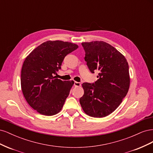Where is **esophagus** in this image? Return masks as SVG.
Listing matches in <instances>:
<instances>
[{
  "label": "esophagus",
  "mask_w": 153,
  "mask_h": 153,
  "mask_svg": "<svg viewBox=\"0 0 153 153\" xmlns=\"http://www.w3.org/2000/svg\"><path fill=\"white\" fill-rule=\"evenodd\" d=\"M74 86H75V87H80V86H81V84H80V82H74Z\"/></svg>",
  "instance_id": "esophagus-1"
}]
</instances>
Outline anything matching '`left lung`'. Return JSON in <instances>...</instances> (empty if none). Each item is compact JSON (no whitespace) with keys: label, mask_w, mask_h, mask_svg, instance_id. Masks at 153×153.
Instances as JSON below:
<instances>
[{"label":"left lung","mask_w":153,"mask_h":153,"mask_svg":"<svg viewBox=\"0 0 153 153\" xmlns=\"http://www.w3.org/2000/svg\"><path fill=\"white\" fill-rule=\"evenodd\" d=\"M82 45L89 70L100 73L94 83L82 84L84 94L80 103L91 117L107 116L118 107L128 92L130 78L128 62L122 53L104 41L84 42Z\"/></svg>","instance_id":"obj_1"}]
</instances>
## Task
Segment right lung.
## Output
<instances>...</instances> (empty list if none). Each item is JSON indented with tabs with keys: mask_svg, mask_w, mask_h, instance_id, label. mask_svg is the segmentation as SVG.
<instances>
[{
	"mask_svg": "<svg viewBox=\"0 0 153 153\" xmlns=\"http://www.w3.org/2000/svg\"><path fill=\"white\" fill-rule=\"evenodd\" d=\"M78 46L62 41H48L27 56L21 71L23 94L31 107L45 115H53L61 110L74 84L53 76L61 69L63 60Z\"/></svg>",
	"mask_w": 153,
	"mask_h": 153,
	"instance_id": "obj_1",
	"label": "right lung"
}]
</instances>
